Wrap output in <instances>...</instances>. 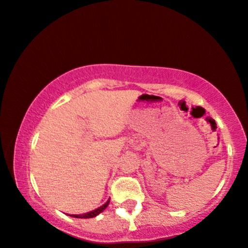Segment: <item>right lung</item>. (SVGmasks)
Masks as SVG:
<instances>
[{"label": "right lung", "mask_w": 248, "mask_h": 248, "mask_svg": "<svg viewBox=\"0 0 248 248\" xmlns=\"http://www.w3.org/2000/svg\"><path fill=\"white\" fill-rule=\"evenodd\" d=\"M108 203H109V200L106 202V203H104L103 205H101V207L90 211V213H86V214H83V215H70V216L71 217H75V218H92V217H95V216H97V215H99L100 213H103V211L107 208V205H108Z\"/></svg>", "instance_id": "obj_1"}]
</instances>
